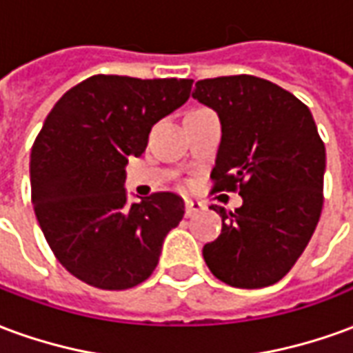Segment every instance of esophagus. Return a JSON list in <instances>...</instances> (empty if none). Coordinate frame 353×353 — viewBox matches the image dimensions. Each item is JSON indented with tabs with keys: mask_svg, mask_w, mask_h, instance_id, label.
<instances>
[{
	"mask_svg": "<svg viewBox=\"0 0 353 353\" xmlns=\"http://www.w3.org/2000/svg\"><path fill=\"white\" fill-rule=\"evenodd\" d=\"M204 210V206H202V202H196V200H185V215L187 217H192V215L200 214Z\"/></svg>",
	"mask_w": 353,
	"mask_h": 353,
	"instance_id": "34e87169",
	"label": "esophagus"
}]
</instances>
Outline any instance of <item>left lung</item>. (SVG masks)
I'll list each match as a JSON object with an SVG mask.
<instances>
[{"mask_svg": "<svg viewBox=\"0 0 353 353\" xmlns=\"http://www.w3.org/2000/svg\"><path fill=\"white\" fill-rule=\"evenodd\" d=\"M192 98L221 121L215 191L240 187L242 206L221 215L217 240L204 245L208 268L232 288L272 285L291 270L323 206L325 145L310 109L253 75L204 79Z\"/></svg>", "mask_w": 353, "mask_h": 353, "instance_id": "left-lung-1", "label": "left lung"}]
</instances>
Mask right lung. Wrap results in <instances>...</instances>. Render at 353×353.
<instances>
[{"mask_svg": "<svg viewBox=\"0 0 353 353\" xmlns=\"http://www.w3.org/2000/svg\"><path fill=\"white\" fill-rule=\"evenodd\" d=\"M191 87V79L94 75L45 119L30 154L32 204L60 265L88 285L119 291L147 280L166 234L183 219L174 192L128 204L124 168Z\"/></svg>", "mask_w": 353, "mask_h": 353, "instance_id": "right-lung-1", "label": "right lung"}]
</instances>
